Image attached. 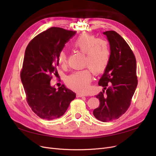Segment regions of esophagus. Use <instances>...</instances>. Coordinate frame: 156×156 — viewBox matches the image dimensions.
Masks as SVG:
<instances>
[{"mask_svg": "<svg viewBox=\"0 0 156 156\" xmlns=\"http://www.w3.org/2000/svg\"><path fill=\"white\" fill-rule=\"evenodd\" d=\"M76 95H77V97H82L85 96L83 94H77Z\"/></svg>", "mask_w": 156, "mask_h": 156, "instance_id": "1", "label": "esophagus"}]
</instances>
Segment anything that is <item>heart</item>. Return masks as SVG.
I'll list each match as a JSON object with an SVG mask.
<instances>
[{
  "label": "heart",
  "mask_w": 156,
  "mask_h": 156,
  "mask_svg": "<svg viewBox=\"0 0 156 156\" xmlns=\"http://www.w3.org/2000/svg\"><path fill=\"white\" fill-rule=\"evenodd\" d=\"M72 47L75 50L85 54L84 66L90 69L94 75H99L107 68L111 54L108 41L96 38L93 35L83 33L74 39ZM57 61L62 66H65L68 62L66 52L64 51H60ZM89 70L84 69L73 72L66 78V83L77 92L87 93L92 81L91 71Z\"/></svg>",
  "instance_id": "obj_1"
}]
</instances>
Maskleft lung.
Masks as SVG:
<instances>
[{
    "mask_svg": "<svg viewBox=\"0 0 156 156\" xmlns=\"http://www.w3.org/2000/svg\"><path fill=\"white\" fill-rule=\"evenodd\" d=\"M110 45V59L99 81L104 87L95 97L100 101L93 111L99 121L108 122L118 119L129 108L138 84L135 55L126 41L117 32H104Z\"/></svg>",
    "mask_w": 156,
    "mask_h": 156,
    "instance_id": "8db88e82",
    "label": "left lung"
}]
</instances>
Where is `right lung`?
<instances>
[{
  "instance_id": "right-lung-1",
  "label": "right lung",
  "mask_w": 156,
  "mask_h": 156,
  "mask_svg": "<svg viewBox=\"0 0 156 156\" xmlns=\"http://www.w3.org/2000/svg\"><path fill=\"white\" fill-rule=\"evenodd\" d=\"M76 33L52 27L33 38L26 48L21 80L28 104L40 118H60L75 99L76 94L64 85L57 90L50 81L57 73L58 54Z\"/></svg>"
}]
</instances>
